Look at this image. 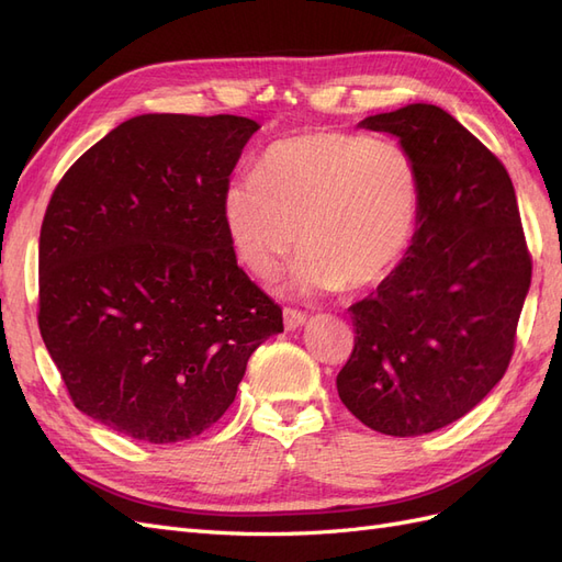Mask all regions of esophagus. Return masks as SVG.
Wrapping results in <instances>:
<instances>
[{
	"mask_svg": "<svg viewBox=\"0 0 562 562\" xmlns=\"http://www.w3.org/2000/svg\"><path fill=\"white\" fill-rule=\"evenodd\" d=\"M304 321H307V314H304V312H297V310H291V307L283 310L285 330H295V328L304 326Z\"/></svg>",
	"mask_w": 562,
	"mask_h": 562,
	"instance_id": "34e87169",
	"label": "esophagus"
}]
</instances>
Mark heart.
Wrapping results in <instances>:
<instances>
[{"label":"heart","instance_id":"1","mask_svg":"<svg viewBox=\"0 0 562 562\" xmlns=\"http://www.w3.org/2000/svg\"><path fill=\"white\" fill-rule=\"evenodd\" d=\"M424 206V176L396 140L310 131L267 145L258 171L223 192L229 241L255 277L271 279L297 241L300 293L366 291L394 274Z\"/></svg>","mask_w":562,"mask_h":562}]
</instances>
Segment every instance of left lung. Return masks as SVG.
<instances>
[{
	"label": "left lung",
	"mask_w": 562,
	"mask_h": 562,
	"mask_svg": "<svg viewBox=\"0 0 562 562\" xmlns=\"http://www.w3.org/2000/svg\"><path fill=\"white\" fill-rule=\"evenodd\" d=\"M359 126L413 151L424 206L394 274L349 307L356 337L337 394L370 429L422 436L464 417L504 378L532 258L504 164L452 114L415 103Z\"/></svg>",
	"instance_id": "obj_1"
}]
</instances>
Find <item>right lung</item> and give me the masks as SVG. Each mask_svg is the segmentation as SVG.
I'll list each match as a JSON object with an SVG mask.
<instances>
[{
  "instance_id": "obj_1",
  "label": "right lung",
  "mask_w": 562,
  "mask_h": 562,
  "mask_svg": "<svg viewBox=\"0 0 562 562\" xmlns=\"http://www.w3.org/2000/svg\"><path fill=\"white\" fill-rule=\"evenodd\" d=\"M260 126L140 114L63 176L40 234V333L75 407L145 443L225 415L250 353L283 330L236 265L223 192Z\"/></svg>"
}]
</instances>
